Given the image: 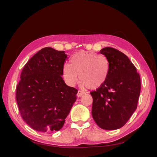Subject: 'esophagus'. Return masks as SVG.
<instances>
[{
  "label": "esophagus",
  "mask_w": 157,
  "mask_h": 157,
  "mask_svg": "<svg viewBox=\"0 0 157 157\" xmlns=\"http://www.w3.org/2000/svg\"><path fill=\"white\" fill-rule=\"evenodd\" d=\"M84 94H85L84 92H82V91H80V90H78V93H77V96L78 97H81L82 96H83V95H84Z\"/></svg>",
  "instance_id": "34e87169"
}]
</instances>
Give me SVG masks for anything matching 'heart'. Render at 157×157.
<instances>
[{
	"label": "heart",
	"mask_w": 157,
	"mask_h": 157,
	"mask_svg": "<svg viewBox=\"0 0 157 157\" xmlns=\"http://www.w3.org/2000/svg\"><path fill=\"white\" fill-rule=\"evenodd\" d=\"M110 70L108 59L105 56L94 52L80 51L70 58V64L62 67L63 77L67 85L73 86L78 81L82 86L94 90L105 82Z\"/></svg>",
	"instance_id": "1"
}]
</instances>
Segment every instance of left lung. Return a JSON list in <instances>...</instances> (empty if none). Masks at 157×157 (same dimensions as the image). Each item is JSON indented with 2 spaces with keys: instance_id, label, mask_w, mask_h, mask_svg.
<instances>
[{
  "instance_id": "left-lung-1",
  "label": "left lung",
  "mask_w": 157,
  "mask_h": 157,
  "mask_svg": "<svg viewBox=\"0 0 157 157\" xmlns=\"http://www.w3.org/2000/svg\"><path fill=\"white\" fill-rule=\"evenodd\" d=\"M99 52L108 59L110 70L105 82L90 92L92 115L102 129L117 130L126 124L137 109L140 76L129 58L119 50L106 47Z\"/></svg>"
}]
</instances>
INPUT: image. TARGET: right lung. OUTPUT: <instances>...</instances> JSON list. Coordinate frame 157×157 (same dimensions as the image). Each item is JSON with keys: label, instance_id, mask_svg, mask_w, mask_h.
I'll use <instances>...</instances> for the list:
<instances>
[{"label": "right lung", "instance_id": "obj_1", "mask_svg": "<svg viewBox=\"0 0 157 157\" xmlns=\"http://www.w3.org/2000/svg\"><path fill=\"white\" fill-rule=\"evenodd\" d=\"M67 59L64 51L41 49L27 61L16 87L20 115L33 129L46 133L62 128L77 99L78 90L62 78Z\"/></svg>", "mask_w": 157, "mask_h": 157}]
</instances>
